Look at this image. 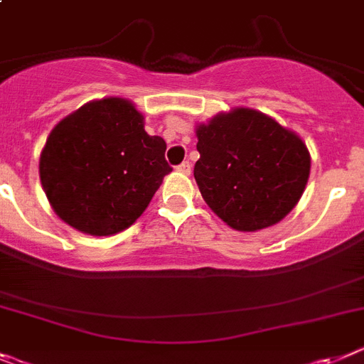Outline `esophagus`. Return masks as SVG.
I'll return each instance as SVG.
<instances>
[{
  "mask_svg": "<svg viewBox=\"0 0 364 364\" xmlns=\"http://www.w3.org/2000/svg\"><path fill=\"white\" fill-rule=\"evenodd\" d=\"M191 170H192V164L188 163V161H183V163L178 166V172L185 173V176H188V173H191Z\"/></svg>",
  "mask_w": 364,
  "mask_h": 364,
  "instance_id": "1",
  "label": "esophagus"
}]
</instances>
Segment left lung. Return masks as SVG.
<instances>
[{"mask_svg":"<svg viewBox=\"0 0 364 364\" xmlns=\"http://www.w3.org/2000/svg\"><path fill=\"white\" fill-rule=\"evenodd\" d=\"M196 183L230 229L255 232L274 225L304 194L311 168L308 146L273 117L232 107L196 124Z\"/></svg>","mask_w":364,"mask_h":364,"instance_id":"obj_1","label":"left lung"}]
</instances>
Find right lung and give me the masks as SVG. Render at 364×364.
I'll return each instance as SVG.
<instances>
[{"mask_svg":"<svg viewBox=\"0 0 364 364\" xmlns=\"http://www.w3.org/2000/svg\"><path fill=\"white\" fill-rule=\"evenodd\" d=\"M163 137L144 132V115L122 97L95 99L65 115L40 154L50 208L73 229L112 236L134 225L172 172Z\"/></svg>","mask_w":364,"mask_h":364,"instance_id":"1","label":"right lung"}]
</instances>
